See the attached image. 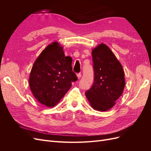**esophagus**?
<instances>
[{
  "label": "esophagus",
  "mask_w": 151,
  "mask_h": 151,
  "mask_svg": "<svg viewBox=\"0 0 151 151\" xmlns=\"http://www.w3.org/2000/svg\"><path fill=\"white\" fill-rule=\"evenodd\" d=\"M81 76H82V75H81V73H79V74H77V78H78V79H80L81 77Z\"/></svg>",
  "instance_id": "1"
}]
</instances>
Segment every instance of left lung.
<instances>
[{
    "instance_id": "obj_1",
    "label": "left lung",
    "mask_w": 151,
    "mask_h": 151,
    "mask_svg": "<svg viewBox=\"0 0 151 151\" xmlns=\"http://www.w3.org/2000/svg\"><path fill=\"white\" fill-rule=\"evenodd\" d=\"M94 83L85 93L95 110L105 111L116 104L125 88V72L111 50L101 43L92 50Z\"/></svg>"
}]
</instances>
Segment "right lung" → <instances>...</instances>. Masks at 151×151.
Instances as JSON below:
<instances>
[{
	"mask_svg": "<svg viewBox=\"0 0 151 151\" xmlns=\"http://www.w3.org/2000/svg\"><path fill=\"white\" fill-rule=\"evenodd\" d=\"M72 59L65 57L63 47L53 42L36 58L31 68L29 84L35 98L43 105L52 108L60 99L77 80L72 71Z\"/></svg>",
	"mask_w": 151,
	"mask_h": 151,
	"instance_id": "right-lung-1",
	"label": "right lung"
}]
</instances>
